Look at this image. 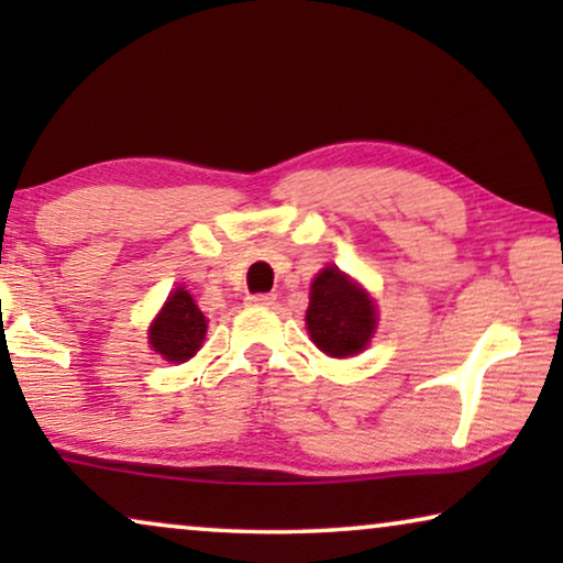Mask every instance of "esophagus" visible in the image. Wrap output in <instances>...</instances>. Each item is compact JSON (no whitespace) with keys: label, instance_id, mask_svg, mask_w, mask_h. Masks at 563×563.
Here are the masks:
<instances>
[{"label":"esophagus","instance_id":"obj_1","mask_svg":"<svg viewBox=\"0 0 563 563\" xmlns=\"http://www.w3.org/2000/svg\"><path fill=\"white\" fill-rule=\"evenodd\" d=\"M253 305H264V307H272L276 302V295H253L251 297Z\"/></svg>","mask_w":563,"mask_h":563}]
</instances>
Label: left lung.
I'll return each mask as SVG.
<instances>
[{"mask_svg":"<svg viewBox=\"0 0 563 563\" xmlns=\"http://www.w3.org/2000/svg\"><path fill=\"white\" fill-rule=\"evenodd\" d=\"M376 305L364 287L338 266H325L310 287L305 322L312 343L333 358L356 356L376 330Z\"/></svg>","mask_w":563,"mask_h":563,"instance_id":"left-lung-1","label":"left lung"}]
</instances>
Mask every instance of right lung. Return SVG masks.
<instances>
[{
	"instance_id": "1",
	"label": "right lung",
	"mask_w": 563,
	"mask_h": 563,
	"mask_svg": "<svg viewBox=\"0 0 563 563\" xmlns=\"http://www.w3.org/2000/svg\"><path fill=\"white\" fill-rule=\"evenodd\" d=\"M207 320L184 287H176L148 328L151 349L172 364H184L202 349Z\"/></svg>"
}]
</instances>
